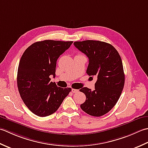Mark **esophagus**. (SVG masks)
Listing matches in <instances>:
<instances>
[{"label": "esophagus", "mask_w": 148, "mask_h": 148, "mask_svg": "<svg viewBox=\"0 0 148 148\" xmlns=\"http://www.w3.org/2000/svg\"><path fill=\"white\" fill-rule=\"evenodd\" d=\"M71 91H72V92H73V93H77L78 92V90L75 89H72Z\"/></svg>", "instance_id": "esophagus-1"}]
</instances>
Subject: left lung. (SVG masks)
I'll return each instance as SVG.
<instances>
[{
  "label": "left lung",
  "mask_w": 148,
  "mask_h": 148,
  "mask_svg": "<svg viewBox=\"0 0 148 148\" xmlns=\"http://www.w3.org/2000/svg\"><path fill=\"white\" fill-rule=\"evenodd\" d=\"M74 45L89 58L87 75L97 77L94 91L86 87L80 89L86 96L80 107L90 116L105 115L115 106L124 87L121 58L115 48L105 42L86 40L75 41Z\"/></svg>",
  "instance_id": "1"
}]
</instances>
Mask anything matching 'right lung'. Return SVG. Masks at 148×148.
<instances>
[{"mask_svg":"<svg viewBox=\"0 0 148 148\" xmlns=\"http://www.w3.org/2000/svg\"><path fill=\"white\" fill-rule=\"evenodd\" d=\"M73 41L44 40L32 44L21 57L17 73L18 91L29 109L40 117L50 116L58 109L71 91L50 82L56 77L57 60Z\"/></svg>","mask_w":148,"mask_h":148,"instance_id":"right-lung-1","label":"right lung"}]
</instances>
